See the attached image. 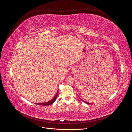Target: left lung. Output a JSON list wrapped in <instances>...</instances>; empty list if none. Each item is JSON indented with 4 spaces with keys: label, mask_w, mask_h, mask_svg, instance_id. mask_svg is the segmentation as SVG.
I'll use <instances>...</instances> for the list:
<instances>
[{
    "label": "left lung",
    "mask_w": 132,
    "mask_h": 132,
    "mask_svg": "<svg viewBox=\"0 0 132 132\" xmlns=\"http://www.w3.org/2000/svg\"><path fill=\"white\" fill-rule=\"evenodd\" d=\"M82 101H84L83 100H82ZM84 102L85 103H87V104H89V105H91V103H89V102H85V101H84Z\"/></svg>",
    "instance_id": "left-lung-1"
}]
</instances>
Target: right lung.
Listing matches in <instances>:
<instances>
[{"label":"right lung","instance_id":"1","mask_svg":"<svg viewBox=\"0 0 132 132\" xmlns=\"http://www.w3.org/2000/svg\"><path fill=\"white\" fill-rule=\"evenodd\" d=\"M58 91H57V93L56 94V95H55V96L51 100L48 101L47 102H45V103H37L38 105H42V106H47V105H50L51 104H52V103L55 101V100L57 99V95H58Z\"/></svg>","mask_w":132,"mask_h":132}]
</instances>
